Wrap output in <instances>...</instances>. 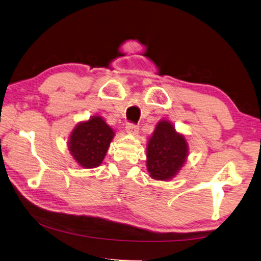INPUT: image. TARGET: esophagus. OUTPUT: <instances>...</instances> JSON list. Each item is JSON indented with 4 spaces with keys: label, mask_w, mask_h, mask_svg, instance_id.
Instances as JSON below:
<instances>
[{
    "label": "esophagus",
    "mask_w": 261,
    "mask_h": 261,
    "mask_svg": "<svg viewBox=\"0 0 261 261\" xmlns=\"http://www.w3.org/2000/svg\"><path fill=\"white\" fill-rule=\"evenodd\" d=\"M125 130H126V132L129 135H137V134H138L139 127H138V125L132 124V123H127Z\"/></svg>",
    "instance_id": "1"
}]
</instances>
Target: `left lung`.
Listing matches in <instances>:
<instances>
[{"label": "left lung", "mask_w": 261, "mask_h": 261, "mask_svg": "<svg viewBox=\"0 0 261 261\" xmlns=\"http://www.w3.org/2000/svg\"><path fill=\"white\" fill-rule=\"evenodd\" d=\"M189 146L186 136L171 122L161 120L147 138L146 168L149 177L161 181L174 178L187 162Z\"/></svg>", "instance_id": "1"}]
</instances>
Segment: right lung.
Here are the masks:
<instances>
[{"instance_id": "add662e5", "label": "right lung", "mask_w": 261, "mask_h": 261, "mask_svg": "<svg viewBox=\"0 0 261 261\" xmlns=\"http://www.w3.org/2000/svg\"><path fill=\"white\" fill-rule=\"evenodd\" d=\"M115 132L99 115L79 122L68 137V150L84 169L98 168L110 148Z\"/></svg>"}]
</instances>
